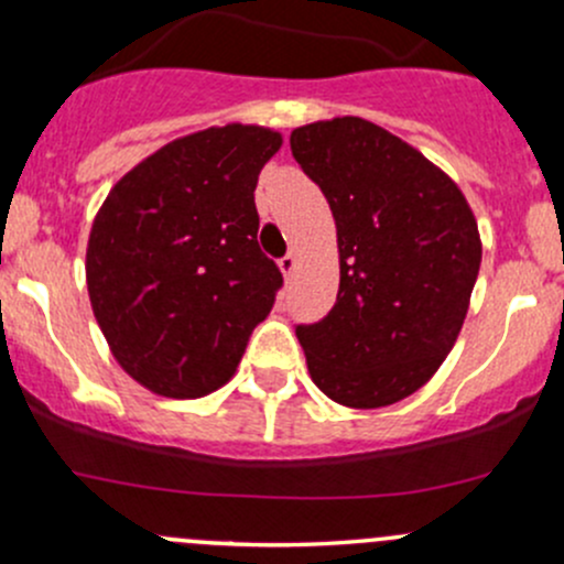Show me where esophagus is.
Returning a JSON list of instances; mask_svg holds the SVG:
<instances>
[{
	"label": "esophagus",
	"mask_w": 564,
	"mask_h": 564,
	"mask_svg": "<svg viewBox=\"0 0 564 564\" xmlns=\"http://www.w3.org/2000/svg\"><path fill=\"white\" fill-rule=\"evenodd\" d=\"M278 264H281V272H283V275L292 278V275H294V270H297V256H294V253H286V256H283L281 261H278Z\"/></svg>",
	"instance_id": "obj_1"
}]
</instances>
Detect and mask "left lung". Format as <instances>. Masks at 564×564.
<instances>
[{
	"instance_id": "obj_1",
	"label": "left lung",
	"mask_w": 564,
	"mask_h": 564,
	"mask_svg": "<svg viewBox=\"0 0 564 564\" xmlns=\"http://www.w3.org/2000/svg\"><path fill=\"white\" fill-rule=\"evenodd\" d=\"M289 144L338 231L333 311L297 327L311 379L344 406H390L456 344L480 270L477 220L451 176L368 119L303 124Z\"/></svg>"
}]
</instances>
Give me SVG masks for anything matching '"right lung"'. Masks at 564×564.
I'll list each match as a JSON object with an SVG mask.
<instances>
[{"label":"right lung","mask_w":564,"mask_h":564,"mask_svg":"<svg viewBox=\"0 0 564 564\" xmlns=\"http://www.w3.org/2000/svg\"><path fill=\"white\" fill-rule=\"evenodd\" d=\"M281 133L231 122L130 169L95 215L87 289L124 373L166 398L235 377L283 275L261 253L253 191Z\"/></svg>","instance_id":"obj_1"}]
</instances>
